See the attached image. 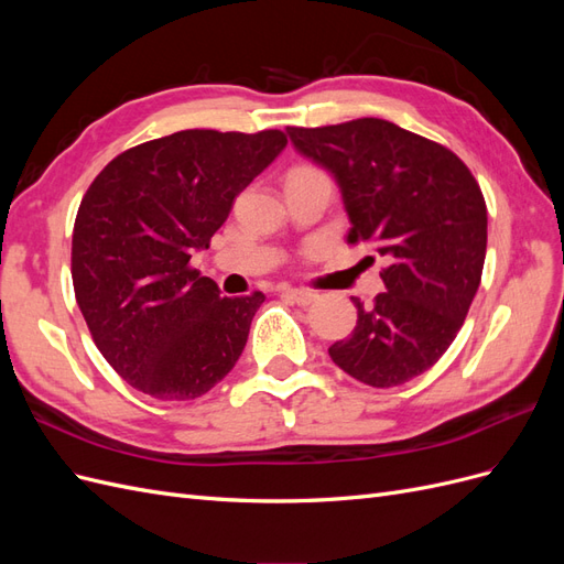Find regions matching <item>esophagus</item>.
I'll list each match as a JSON object with an SVG mask.
<instances>
[{
	"label": "esophagus",
	"instance_id": "obj_1",
	"mask_svg": "<svg viewBox=\"0 0 564 564\" xmlns=\"http://www.w3.org/2000/svg\"><path fill=\"white\" fill-rule=\"evenodd\" d=\"M284 294L292 299L294 303H299V305H311L317 299V294L311 292V289H286Z\"/></svg>",
	"mask_w": 564,
	"mask_h": 564
}]
</instances>
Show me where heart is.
<instances>
[{"label": "heart", "mask_w": 564, "mask_h": 564, "mask_svg": "<svg viewBox=\"0 0 564 564\" xmlns=\"http://www.w3.org/2000/svg\"><path fill=\"white\" fill-rule=\"evenodd\" d=\"M299 174H315V169H305V166H301V169H294V172L289 174V176H299Z\"/></svg>", "instance_id": "1"}]
</instances>
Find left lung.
<instances>
[{
	"label": "left lung",
	"instance_id": "8db88e82",
	"mask_svg": "<svg viewBox=\"0 0 564 564\" xmlns=\"http://www.w3.org/2000/svg\"><path fill=\"white\" fill-rule=\"evenodd\" d=\"M301 158L329 172L350 220L348 240L388 259L386 292L365 305L329 357L373 388L431 369L456 338L480 286L487 207L480 185L452 150L386 119L286 127Z\"/></svg>",
	"mask_w": 564,
	"mask_h": 564
}]
</instances>
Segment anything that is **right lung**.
<instances>
[{
  "label": "right lung",
  "instance_id": "obj_1",
  "mask_svg": "<svg viewBox=\"0 0 564 564\" xmlns=\"http://www.w3.org/2000/svg\"><path fill=\"white\" fill-rule=\"evenodd\" d=\"M284 148L278 129H187L122 152L89 185L73 232L75 296L129 386L195 400L240 360L265 296H220L191 259Z\"/></svg>",
  "mask_w": 564,
  "mask_h": 564
}]
</instances>
